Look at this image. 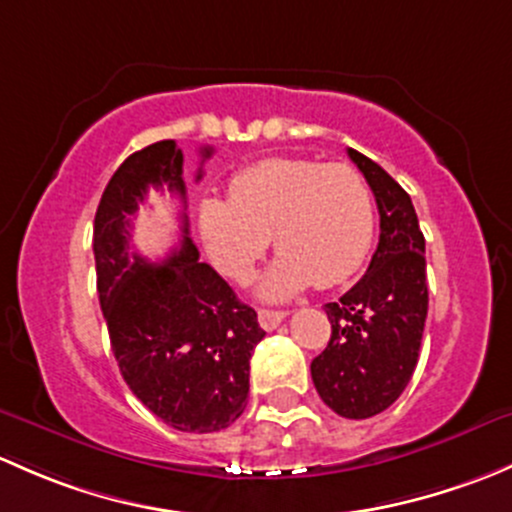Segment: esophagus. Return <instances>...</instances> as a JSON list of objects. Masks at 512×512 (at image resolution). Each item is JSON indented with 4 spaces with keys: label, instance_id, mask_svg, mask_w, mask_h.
<instances>
[{
    "label": "esophagus",
    "instance_id": "34e87169",
    "mask_svg": "<svg viewBox=\"0 0 512 512\" xmlns=\"http://www.w3.org/2000/svg\"><path fill=\"white\" fill-rule=\"evenodd\" d=\"M283 318H286L283 310H266V308L258 310V323H261L263 330H276Z\"/></svg>",
    "mask_w": 512,
    "mask_h": 512
}]
</instances>
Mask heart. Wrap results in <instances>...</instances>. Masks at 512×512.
<instances>
[{
	"label": "heart",
	"mask_w": 512,
	"mask_h": 512,
	"mask_svg": "<svg viewBox=\"0 0 512 512\" xmlns=\"http://www.w3.org/2000/svg\"><path fill=\"white\" fill-rule=\"evenodd\" d=\"M370 184L345 162L268 157L231 182V202L207 199L199 209L214 266L244 286L271 244L281 256L258 293L283 300L308 286L335 288L365 263L374 241Z\"/></svg>",
	"instance_id": "b5f03b06"
}]
</instances>
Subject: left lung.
<instances>
[{
    "mask_svg": "<svg viewBox=\"0 0 512 512\" xmlns=\"http://www.w3.org/2000/svg\"><path fill=\"white\" fill-rule=\"evenodd\" d=\"M347 155L377 199L379 244L365 276L337 303L325 305L333 333L310 362V374L335 414L370 419L392 407L412 379L429 288L412 197L370 157L352 147Z\"/></svg>",
    "mask_w": 512,
    "mask_h": 512,
    "instance_id": "left-lung-1",
    "label": "left lung"
}]
</instances>
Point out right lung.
<instances>
[{"label": "right lung", "instance_id": "add662e5", "mask_svg": "<svg viewBox=\"0 0 512 512\" xmlns=\"http://www.w3.org/2000/svg\"><path fill=\"white\" fill-rule=\"evenodd\" d=\"M209 155L202 147V160ZM182 162L177 142L160 140L115 170L93 221V254L100 310L130 392L172 429L212 434L244 414L251 352L266 333L256 310L199 261L184 212L179 246L165 261L130 251V217L150 189L167 187L187 207Z\"/></svg>", "mask_w": 512, "mask_h": 512}]
</instances>
